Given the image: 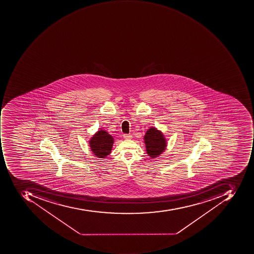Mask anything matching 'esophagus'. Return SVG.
I'll list each match as a JSON object with an SVG mask.
<instances>
[{
    "instance_id": "obj_1",
    "label": "esophagus",
    "mask_w": 254,
    "mask_h": 254,
    "mask_svg": "<svg viewBox=\"0 0 254 254\" xmlns=\"http://www.w3.org/2000/svg\"><path fill=\"white\" fill-rule=\"evenodd\" d=\"M131 137H132V136L129 134H124V138L126 139H131Z\"/></svg>"
}]
</instances>
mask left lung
Instances as JSON below:
<instances>
[{"mask_svg":"<svg viewBox=\"0 0 254 254\" xmlns=\"http://www.w3.org/2000/svg\"><path fill=\"white\" fill-rule=\"evenodd\" d=\"M146 153L152 159L158 157L164 152L167 146V142L163 133L154 127H151L144 135Z\"/></svg>","mask_w":254,"mask_h":254,"instance_id":"obj_1","label":"left lung"}]
</instances>
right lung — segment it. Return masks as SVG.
<instances>
[{
  "instance_id": "obj_1",
  "label": "right lung",
  "mask_w": 254,
  "mask_h": 254,
  "mask_svg": "<svg viewBox=\"0 0 254 254\" xmlns=\"http://www.w3.org/2000/svg\"><path fill=\"white\" fill-rule=\"evenodd\" d=\"M113 144V136L103 129L97 131L89 140V146L92 153L101 159L106 157L111 153Z\"/></svg>"
}]
</instances>
